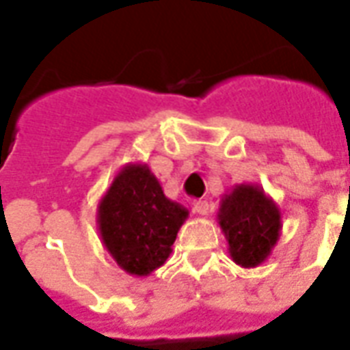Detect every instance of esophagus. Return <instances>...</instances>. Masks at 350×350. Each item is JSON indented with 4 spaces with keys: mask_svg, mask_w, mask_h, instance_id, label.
<instances>
[{
    "mask_svg": "<svg viewBox=\"0 0 350 350\" xmlns=\"http://www.w3.org/2000/svg\"><path fill=\"white\" fill-rule=\"evenodd\" d=\"M193 210L198 215H206V213L210 212V204H208V200H195L193 202Z\"/></svg>",
    "mask_w": 350,
    "mask_h": 350,
    "instance_id": "esophagus-1",
    "label": "esophagus"
}]
</instances>
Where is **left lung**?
Instances as JSON below:
<instances>
[{"label":"left lung","mask_w":350,"mask_h":350,"mask_svg":"<svg viewBox=\"0 0 350 350\" xmlns=\"http://www.w3.org/2000/svg\"><path fill=\"white\" fill-rule=\"evenodd\" d=\"M230 258L242 268H257L270 257L281 236V212L257 183H238L223 195L217 212Z\"/></svg>","instance_id":"obj_1"}]
</instances>
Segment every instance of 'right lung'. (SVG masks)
Masks as SVG:
<instances>
[{
    "instance_id": "1",
    "label": "right lung",
    "mask_w": 350,
    "mask_h": 350,
    "mask_svg": "<svg viewBox=\"0 0 350 350\" xmlns=\"http://www.w3.org/2000/svg\"><path fill=\"white\" fill-rule=\"evenodd\" d=\"M187 208L163 193L144 163H127L97 206V228L105 250L133 278H148L167 262Z\"/></svg>"
}]
</instances>
